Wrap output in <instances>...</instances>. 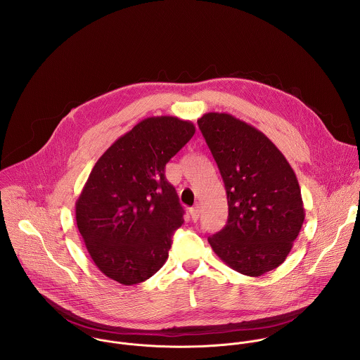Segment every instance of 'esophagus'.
Here are the masks:
<instances>
[{"mask_svg":"<svg viewBox=\"0 0 360 360\" xmlns=\"http://www.w3.org/2000/svg\"><path fill=\"white\" fill-rule=\"evenodd\" d=\"M200 213H201V210H200V206L198 205H195L194 207H191V209H190V214H191V219H193L194 221H197V220H198Z\"/></svg>","mask_w":360,"mask_h":360,"instance_id":"obj_1","label":"esophagus"}]
</instances>
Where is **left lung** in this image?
<instances>
[{
	"instance_id": "obj_1",
	"label": "left lung",
	"mask_w": 360,
	"mask_h": 360,
	"mask_svg": "<svg viewBox=\"0 0 360 360\" xmlns=\"http://www.w3.org/2000/svg\"><path fill=\"white\" fill-rule=\"evenodd\" d=\"M200 130L221 174L229 217L207 238L236 271L257 277L278 267L298 237L305 209L297 176L280 150L254 126L209 112Z\"/></svg>"
}]
</instances>
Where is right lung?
Here are the masks:
<instances>
[{"mask_svg": "<svg viewBox=\"0 0 360 360\" xmlns=\"http://www.w3.org/2000/svg\"><path fill=\"white\" fill-rule=\"evenodd\" d=\"M194 133L188 120L147 117L94 165L76 201V221L90 257L106 277L139 284L166 262L184 210L165 177V166Z\"/></svg>", "mask_w": 360, "mask_h": 360, "instance_id": "1", "label": "right lung"}]
</instances>
